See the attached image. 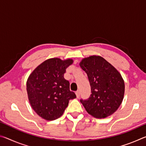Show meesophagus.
Listing matches in <instances>:
<instances>
[{
	"label": "esophagus",
	"instance_id": "1",
	"mask_svg": "<svg viewBox=\"0 0 146 146\" xmlns=\"http://www.w3.org/2000/svg\"><path fill=\"white\" fill-rule=\"evenodd\" d=\"M76 97L79 98L80 97V91L77 90L76 91Z\"/></svg>",
	"mask_w": 146,
	"mask_h": 146
}]
</instances>
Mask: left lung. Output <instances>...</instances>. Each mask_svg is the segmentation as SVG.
<instances>
[{
	"label": "left lung",
	"mask_w": 146,
	"mask_h": 146,
	"mask_svg": "<svg viewBox=\"0 0 146 146\" xmlns=\"http://www.w3.org/2000/svg\"><path fill=\"white\" fill-rule=\"evenodd\" d=\"M81 68L87 73L91 94L80 99L86 111L97 118H106L117 110L124 95V82L111 64L99 56L83 59Z\"/></svg>",
	"instance_id": "left-lung-1"
}]
</instances>
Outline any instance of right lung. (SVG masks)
Returning a JSON list of instances; mask_svg holds the SVG:
<instances>
[{
    "mask_svg": "<svg viewBox=\"0 0 146 146\" xmlns=\"http://www.w3.org/2000/svg\"><path fill=\"white\" fill-rule=\"evenodd\" d=\"M73 60L48 59L39 65L27 81V93L32 108L47 120L57 119L63 115L69 101L76 96L70 90V82L64 77Z\"/></svg>",
    "mask_w": 146,
    "mask_h": 146,
    "instance_id": "right-lung-1",
    "label": "right lung"
}]
</instances>
